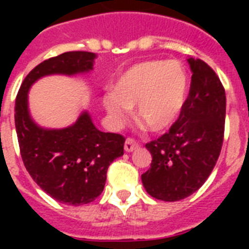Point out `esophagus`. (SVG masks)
<instances>
[{
	"label": "esophagus",
	"instance_id": "obj_1",
	"mask_svg": "<svg viewBox=\"0 0 249 249\" xmlns=\"http://www.w3.org/2000/svg\"><path fill=\"white\" fill-rule=\"evenodd\" d=\"M138 148V143H137L136 140H133V138H128V140L125 141L124 144V150L126 152H133L134 150Z\"/></svg>",
	"mask_w": 249,
	"mask_h": 249
}]
</instances>
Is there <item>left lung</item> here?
Instances as JSON below:
<instances>
[{"mask_svg":"<svg viewBox=\"0 0 249 249\" xmlns=\"http://www.w3.org/2000/svg\"><path fill=\"white\" fill-rule=\"evenodd\" d=\"M94 59V53L68 52L44 60L27 75L15 99V129L23 163L33 181L64 204H88L101 195L109 164L124 155L125 140L98 130L86 109L67 128H41L29 113L28 91L45 76L91 71Z\"/></svg>","mask_w":249,"mask_h":249,"instance_id":"8db88e82","label":"left lung"}]
</instances>
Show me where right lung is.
I'll return each instance as SVG.
<instances>
[{
  "label": "right lung",
  "mask_w": 249,
  "mask_h": 249,
  "mask_svg": "<svg viewBox=\"0 0 249 249\" xmlns=\"http://www.w3.org/2000/svg\"><path fill=\"white\" fill-rule=\"evenodd\" d=\"M191 84L181 113L169 130L146 144L151 168L142 183L152 197L177 201L204 185L224 141L226 97L220 79L201 60L189 59Z\"/></svg>",
  "instance_id": "1"
}]
</instances>
